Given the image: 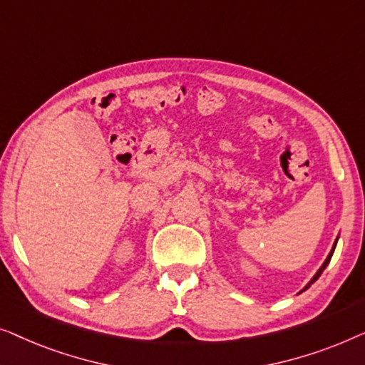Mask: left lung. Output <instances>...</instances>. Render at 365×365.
<instances>
[{"label": "left lung", "instance_id": "8db88e82", "mask_svg": "<svg viewBox=\"0 0 365 365\" xmlns=\"http://www.w3.org/2000/svg\"><path fill=\"white\" fill-rule=\"evenodd\" d=\"M337 240H339V236H337V238H336V241H334V245H332V248H331V251H329V255H327V258L324 259V263H322V264H321V268L316 271V274H314V276H312V278H311V281H309V283H307V284H306L304 287H302V289H301L299 292H297V294H301V292H302V291H306V289H307V287H311V284H312V283H316V281H317V278H319V276L322 274V271H324V269H326V266H327V264H329V261H331V258H332V255H334V250H336Z\"/></svg>", "mask_w": 365, "mask_h": 365}]
</instances>
